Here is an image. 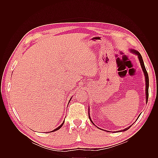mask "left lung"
<instances>
[{
  "label": "left lung",
  "mask_w": 158,
  "mask_h": 158,
  "mask_svg": "<svg viewBox=\"0 0 158 158\" xmlns=\"http://www.w3.org/2000/svg\"><path fill=\"white\" fill-rule=\"evenodd\" d=\"M131 51L132 52V53L135 54L136 55H138V59H139V60H140V65L142 66V69L143 70V72H144V76H145V78H146V103L148 102V87H149V78H148V73L146 71V69L145 68V66H144V61H143V59H142V57L140 55V53L138 51H136V50H134V49H131ZM89 115V118L90 119L91 122H92L94 125V123L92 122V121L91 120V118L89 117V114H88ZM131 127H129L125 129H124V130L123 131H125L127 130H128V129H129L131 128Z\"/></svg>",
  "instance_id": "left-lung-1"
}]
</instances>
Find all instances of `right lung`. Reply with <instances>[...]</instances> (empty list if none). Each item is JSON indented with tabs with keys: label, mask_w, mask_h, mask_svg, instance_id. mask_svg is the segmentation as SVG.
I'll list each match as a JSON object with an SVG mask.
<instances>
[{
	"label": "right lung",
	"mask_w": 158,
	"mask_h": 158,
	"mask_svg": "<svg viewBox=\"0 0 158 158\" xmlns=\"http://www.w3.org/2000/svg\"><path fill=\"white\" fill-rule=\"evenodd\" d=\"M64 122H63V124H62V125H60V126H59V127L58 128H56V129H55V130H53V131H51V132H54V131H57V130H59V129H60V127H61L62 126H63V123H64Z\"/></svg>",
	"instance_id": "add662e5"
}]
</instances>
